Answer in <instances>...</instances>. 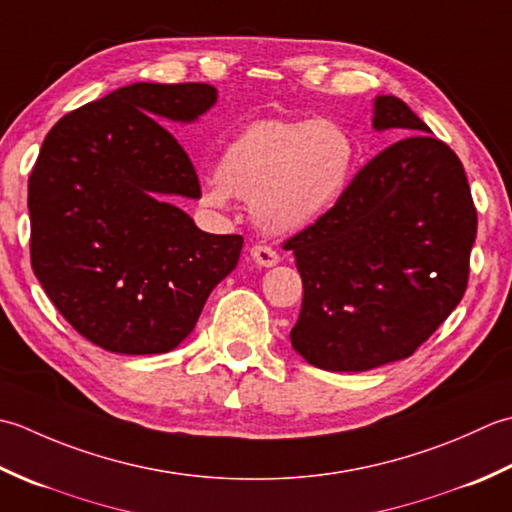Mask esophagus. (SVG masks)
I'll return each mask as SVG.
<instances>
[{"mask_svg": "<svg viewBox=\"0 0 512 512\" xmlns=\"http://www.w3.org/2000/svg\"><path fill=\"white\" fill-rule=\"evenodd\" d=\"M249 256H252L254 263L260 267H274L280 260L276 249H271L269 245H254L252 249H249Z\"/></svg>", "mask_w": 512, "mask_h": 512, "instance_id": "34e87169", "label": "esophagus"}]
</instances>
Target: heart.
Listing matches in <instances>:
<instances>
[{
  "mask_svg": "<svg viewBox=\"0 0 512 512\" xmlns=\"http://www.w3.org/2000/svg\"><path fill=\"white\" fill-rule=\"evenodd\" d=\"M358 143L333 119H263L225 145L203 201L252 203L256 223L274 234L298 232L336 205L356 170Z\"/></svg>",
  "mask_w": 512,
  "mask_h": 512,
  "instance_id": "obj_1",
  "label": "heart"
}]
</instances>
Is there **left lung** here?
<instances>
[{
	"mask_svg": "<svg viewBox=\"0 0 512 512\" xmlns=\"http://www.w3.org/2000/svg\"><path fill=\"white\" fill-rule=\"evenodd\" d=\"M373 128L409 132L353 176L329 212L285 241L302 278L289 338L325 371L404 360L468 285L477 210L462 161L398 97H375Z\"/></svg>",
	"mask_w": 512,
	"mask_h": 512,
	"instance_id": "8db88e82",
	"label": "left lung"
}]
</instances>
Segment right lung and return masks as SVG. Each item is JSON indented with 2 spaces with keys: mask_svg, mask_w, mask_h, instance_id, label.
I'll use <instances>...</instances> for the list:
<instances>
[{
  "mask_svg": "<svg viewBox=\"0 0 512 512\" xmlns=\"http://www.w3.org/2000/svg\"><path fill=\"white\" fill-rule=\"evenodd\" d=\"M210 83H132L61 117L28 179L30 263L52 305L97 347L150 356L190 336L243 236L198 229L190 156L159 121L190 123Z\"/></svg>",
  "mask_w": 512,
  "mask_h": 512,
  "instance_id": "add662e5",
  "label": "right lung"
}]
</instances>
